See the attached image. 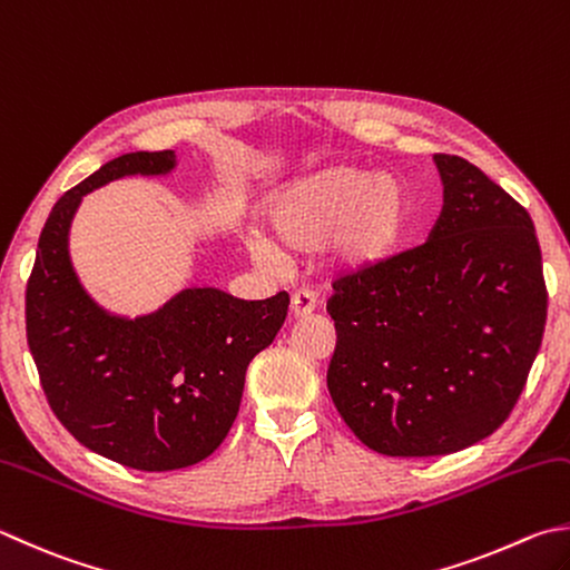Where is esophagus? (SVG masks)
Segmentation results:
<instances>
[{"instance_id":"1","label":"esophagus","mask_w":570,"mask_h":570,"mask_svg":"<svg viewBox=\"0 0 570 570\" xmlns=\"http://www.w3.org/2000/svg\"><path fill=\"white\" fill-rule=\"evenodd\" d=\"M315 295L307 293V289H297L293 299H289V315H293V320H307L315 313Z\"/></svg>"}]
</instances>
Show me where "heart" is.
Here are the masks:
<instances>
[{"mask_svg": "<svg viewBox=\"0 0 570 570\" xmlns=\"http://www.w3.org/2000/svg\"><path fill=\"white\" fill-rule=\"evenodd\" d=\"M412 220L400 180L337 166L297 180L263 208V235L250 253L265 265L320 253L332 243L340 267L367 271L400 248Z\"/></svg>", "mask_w": 570, "mask_h": 570, "instance_id": "obj_1", "label": "heart"}]
</instances>
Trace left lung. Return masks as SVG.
I'll list each match as a JSON object with an SVG mask.
<instances>
[{
  "mask_svg": "<svg viewBox=\"0 0 570 570\" xmlns=\"http://www.w3.org/2000/svg\"><path fill=\"white\" fill-rule=\"evenodd\" d=\"M429 240L332 283L327 390L372 452L444 456L507 422L539 354L549 293L533 220L461 156L436 154Z\"/></svg>",
  "mask_w": 570,
  "mask_h": 570,
  "instance_id": "obj_1",
  "label": "left lung"
}]
</instances>
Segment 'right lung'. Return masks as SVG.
Instances as JSON below:
<instances>
[{"mask_svg": "<svg viewBox=\"0 0 570 570\" xmlns=\"http://www.w3.org/2000/svg\"><path fill=\"white\" fill-rule=\"evenodd\" d=\"M174 151L104 164L51 208L27 281V342L51 412L86 449L138 471L198 464L228 436L245 372L283 327L289 297L186 289L141 320L96 307L71 271L67 235L83 193L126 174H166Z\"/></svg>", "mask_w": 570, "mask_h": 570, "instance_id": "add662e5", "label": "right lung"}]
</instances>
